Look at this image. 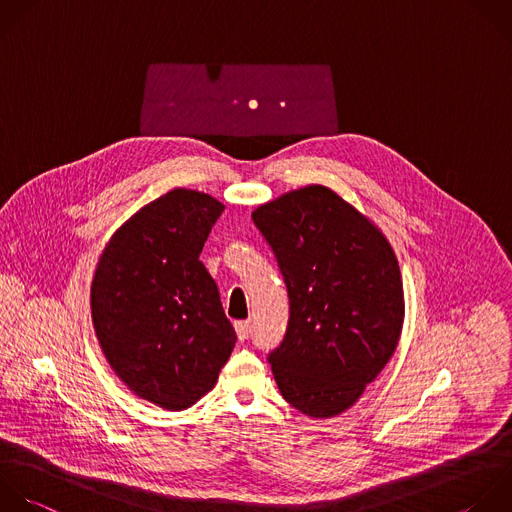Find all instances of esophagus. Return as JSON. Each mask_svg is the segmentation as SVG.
<instances>
[{"label":"esophagus","instance_id":"34e87169","mask_svg":"<svg viewBox=\"0 0 512 512\" xmlns=\"http://www.w3.org/2000/svg\"><path fill=\"white\" fill-rule=\"evenodd\" d=\"M234 328H236L238 340L244 342V340L250 336V322H248V320H238V322L234 324Z\"/></svg>","mask_w":512,"mask_h":512}]
</instances>
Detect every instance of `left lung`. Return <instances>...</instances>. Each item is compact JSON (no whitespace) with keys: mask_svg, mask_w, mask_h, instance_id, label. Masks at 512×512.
<instances>
[{"mask_svg":"<svg viewBox=\"0 0 512 512\" xmlns=\"http://www.w3.org/2000/svg\"><path fill=\"white\" fill-rule=\"evenodd\" d=\"M282 272L290 318L268 354L284 400L312 418L350 408L396 350L404 296L382 232L326 186L252 212Z\"/></svg>","mask_w":512,"mask_h":512,"instance_id":"8db88e82","label":"left lung"}]
</instances>
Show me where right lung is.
Here are the masks:
<instances>
[{
    "label": "right lung",
    "instance_id": "right-lung-1",
    "mask_svg": "<svg viewBox=\"0 0 512 512\" xmlns=\"http://www.w3.org/2000/svg\"><path fill=\"white\" fill-rule=\"evenodd\" d=\"M224 206L172 190L136 212L104 248L92 320L116 374L140 398L184 410L212 390L236 332L200 254Z\"/></svg>",
    "mask_w": 512,
    "mask_h": 512
}]
</instances>
